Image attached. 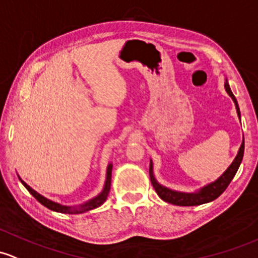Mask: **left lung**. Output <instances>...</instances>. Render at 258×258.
Wrapping results in <instances>:
<instances>
[{"label": "left lung", "mask_w": 258, "mask_h": 258, "mask_svg": "<svg viewBox=\"0 0 258 258\" xmlns=\"http://www.w3.org/2000/svg\"><path fill=\"white\" fill-rule=\"evenodd\" d=\"M225 90H226V93L230 95L232 101L235 102L237 116L241 120V113L236 101V97H235L234 94H232L229 83H227V79H225ZM243 151H245V141H242V143H241L240 150H238L237 156L235 157L234 162L230 164V167L222 173L220 177L216 179L215 181H213V183L200 188L199 190L195 191V193H181V191L172 190V189L165 188V186L161 185V184L156 180V178H154L153 163H152L151 161L150 177H151L152 185H153L154 190H156V193L159 195V198H161L162 200H164V202L169 203V204H173V205H179V207H195V205H202V204H205V203L213 202V200H215L216 198H219L222 193H224L225 189L229 186L230 181H231L232 178L235 177L238 167H240L241 162H242Z\"/></svg>", "instance_id": "obj_1"}]
</instances>
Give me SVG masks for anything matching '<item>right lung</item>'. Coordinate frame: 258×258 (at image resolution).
Here are the masks:
<instances>
[{
	"label": "right lung",
	"mask_w": 258,
	"mask_h": 258,
	"mask_svg": "<svg viewBox=\"0 0 258 258\" xmlns=\"http://www.w3.org/2000/svg\"><path fill=\"white\" fill-rule=\"evenodd\" d=\"M111 173H112V164L110 163V164H108V167H107L106 180H105V185H104V189H102L101 193L97 195V197H95V198H93V199L89 200V202H86L85 204H81V205H79V207H77V208L64 207V205L58 204V203L51 202V200L47 199V198L43 197V195H40L39 193H37V191L34 190V189H32L31 186H29L28 184L26 183V181L22 180L21 178H20V180H21V183L23 184L24 186H26L27 190H28L29 193L33 195V197L36 198L38 202L40 203V204L44 205L45 208L50 209V210H53V211H56V213H63V214H81V213H85V211L93 210V209L99 208L100 205H102L105 202H106L108 191H110V186H111Z\"/></svg>",
	"instance_id": "obj_1"
}]
</instances>
